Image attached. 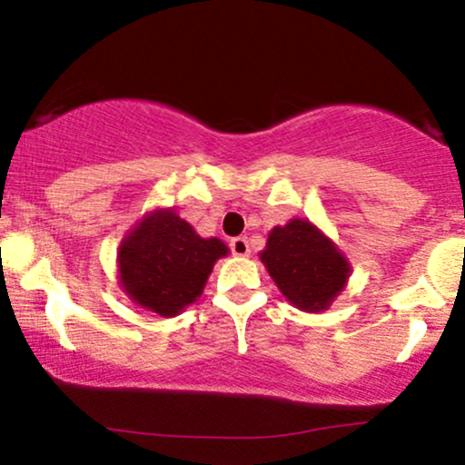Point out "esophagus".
<instances>
[{"mask_svg": "<svg viewBox=\"0 0 465 465\" xmlns=\"http://www.w3.org/2000/svg\"><path fill=\"white\" fill-rule=\"evenodd\" d=\"M231 250H232L234 256H248L250 254L248 237H234V239H231Z\"/></svg>", "mask_w": 465, "mask_h": 465, "instance_id": "1", "label": "esophagus"}]
</instances>
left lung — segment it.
Returning a JSON list of instances; mask_svg holds the SVG:
<instances>
[{
  "instance_id": "8db88e82",
  "label": "left lung",
  "mask_w": 465,
  "mask_h": 465,
  "mask_svg": "<svg viewBox=\"0 0 465 465\" xmlns=\"http://www.w3.org/2000/svg\"><path fill=\"white\" fill-rule=\"evenodd\" d=\"M261 261L282 296L311 313L329 307L351 272L340 250L307 220L276 226L261 252Z\"/></svg>"
}]
</instances>
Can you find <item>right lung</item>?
Returning <instances> with one entry per match:
<instances>
[{
  "instance_id": "1",
  "label": "right lung",
  "mask_w": 465,
  "mask_h": 465,
  "mask_svg": "<svg viewBox=\"0 0 465 465\" xmlns=\"http://www.w3.org/2000/svg\"><path fill=\"white\" fill-rule=\"evenodd\" d=\"M223 254L220 239H202L173 211H156L119 248V278L136 304L172 318L200 296Z\"/></svg>"
}]
</instances>
